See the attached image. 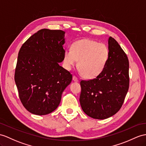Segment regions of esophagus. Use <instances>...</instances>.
Segmentation results:
<instances>
[{"instance_id":"1","label":"esophagus","mask_w":146,"mask_h":146,"mask_svg":"<svg viewBox=\"0 0 146 146\" xmlns=\"http://www.w3.org/2000/svg\"><path fill=\"white\" fill-rule=\"evenodd\" d=\"M72 79H73L74 81H75V82H78V81H79V79H78V78L76 76H73Z\"/></svg>"}]
</instances>
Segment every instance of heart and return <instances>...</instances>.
<instances>
[{
	"label": "heart",
	"mask_w": 146,
	"mask_h": 146,
	"mask_svg": "<svg viewBox=\"0 0 146 146\" xmlns=\"http://www.w3.org/2000/svg\"><path fill=\"white\" fill-rule=\"evenodd\" d=\"M110 56L108 46L90 39L78 40L64 53V64L70 70L76 64L82 76L87 79H94L102 72Z\"/></svg>",
	"instance_id": "obj_1"
}]
</instances>
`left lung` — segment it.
<instances>
[{
    "label": "left lung",
    "instance_id": "8db88e82",
    "mask_svg": "<svg viewBox=\"0 0 146 146\" xmlns=\"http://www.w3.org/2000/svg\"><path fill=\"white\" fill-rule=\"evenodd\" d=\"M110 56L102 72L97 77L81 80L80 104L92 118H110L121 108L129 85V61L114 38L108 39Z\"/></svg>",
    "mask_w": 146,
    "mask_h": 146
}]
</instances>
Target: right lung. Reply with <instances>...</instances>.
<instances>
[{"instance_id": "add662e5", "label": "right lung", "mask_w": 146, "mask_h": 146, "mask_svg": "<svg viewBox=\"0 0 146 146\" xmlns=\"http://www.w3.org/2000/svg\"><path fill=\"white\" fill-rule=\"evenodd\" d=\"M65 32L41 29L21 47L15 71L19 98L28 111L44 115L58 108L72 76L59 65L64 60Z\"/></svg>"}]
</instances>
